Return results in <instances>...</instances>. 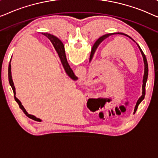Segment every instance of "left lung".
<instances>
[{
  "label": "left lung",
  "instance_id": "8db88e82",
  "mask_svg": "<svg viewBox=\"0 0 158 158\" xmlns=\"http://www.w3.org/2000/svg\"><path fill=\"white\" fill-rule=\"evenodd\" d=\"M122 34V35H125L127 36H129L128 35H127V34H123V33H111V34H105V35H103L102 36H101L100 38L98 39V40L96 41V42H95V44L94 46H93V48H92V50H91V53H90V60H91L92 57H93V55H94V54L95 52V51H96V49L97 47H98V46L99 45V44L102 42L103 40H104L106 38L109 37V36L112 35V34ZM129 38H131L130 36H129ZM138 45V44H137ZM61 47H62L63 48L64 46H63V44H62V42H61V46H60ZM138 47H139V49H140V52H141L142 55V57H143V60H144V77H143V85H142V96L140 97L139 100H138L137 104H136L135 106V111H134V114H135L136 111H137V108H138V106L139 105V103L142 102V101H143V99L144 98V96H145V85H146V83H147V81H148V61H147V59H146V57L145 55H144L143 52H142V50L141 49V48H140L139 45H138Z\"/></svg>",
  "mask_w": 158,
  "mask_h": 158
}]
</instances>
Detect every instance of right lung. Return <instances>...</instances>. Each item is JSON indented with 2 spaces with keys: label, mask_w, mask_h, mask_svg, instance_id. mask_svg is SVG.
<instances>
[{
  "label": "right lung",
  "mask_w": 158,
  "mask_h": 158,
  "mask_svg": "<svg viewBox=\"0 0 158 158\" xmlns=\"http://www.w3.org/2000/svg\"><path fill=\"white\" fill-rule=\"evenodd\" d=\"M43 35L46 36L47 38L49 39V40L51 41V42L52 43L53 46L55 47V48L56 49V50H57V53H58V55H59V57L60 58V60H61L62 62V65H63L64 70H65V72L67 73V74H68L70 77L71 78L73 79V80H77V77L75 76L74 73H73V71L72 70V69L70 68V65H69L68 61H67V59H66V56H65V52H64V47L62 48L60 46H61V41H60L59 39L57 37H56L54 35H52V34H47V33H43L42 34ZM10 61L9 62V65H8V81H9V83H10V85L11 86L12 88V90L13 91H14V98H15V101H16L17 103H18V104L19 106V107H20V109L22 110L23 111V113H24L28 117L31 118V119H33L34 121H37V122H41V120L40 118H36L34 116H32V115H30L27 113V111H26L22 105H21V103L20 102V101L19 100L18 98L16 97V90H15V87L14 85V83H13V81H12V77H11V71H10Z\"/></svg>",
  "instance_id": "1"
}]
</instances>
